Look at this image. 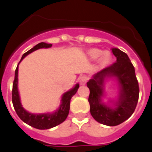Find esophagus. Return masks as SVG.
Here are the masks:
<instances>
[{
  "label": "esophagus",
  "mask_w": 152,
  "mask_h": 152,
  "mask_svg": "<svg viewBox=\"0 0 152 152\" xmlns=\"http://www.w3.org/2000/svg\"><path fill=\"white\" fill-rule=\"evenodd\" d=\"M87 80H88V78L85 76H81L79 78V82L80 83V85H85L86 83H87Z\"/></svg>",
  "instance_id": "1"
}]
</instances>
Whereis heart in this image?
Segmentation results:
<instances>
[{
    "label": "heart",
    "instance_id": "obj_1",
    "mask_svg": "<svg viewBox=\"0 0 152 152\" xmlns=\"http://www.w3.org/2000/svg\"><path fill=\"white\" fill-rule=\"evenodd\" d=\"M88 53L90 58L92 60H96L99 58V59H98L99 64L102 67L107 65L110 62L111 58H112L110 53L109 51H102L99 49H91L88 50Z\"/></svg>",
    "mask_w": 152,
    "mask_h": 152
}]
</instances>
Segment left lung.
I'll return each mask as SVG.
<instances>
[{
    "instance_id": "obj_1",
    "label": "left lung",
    "mask_w": 152,
    "mask_h": 152,
    "mask_svg": "<svg viewBox=\"0 0 152 152\" xmlns=\"http://www.w3.org/2000/svg\"><path fill=\"white\" fill-rule=\"evenodd\" d=\"M111 50L117 58L115 63L95 74L87 85L90 90L88 102L93 118L102 125L115 126L133 113L140 91L135 69L128 55L118 48H112ZM110 78L118 83V92L115 98L105 102L104 83Z\"/></svg>"
}]
</instances>
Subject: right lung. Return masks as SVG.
Listing matches in <instances>:
<instances>
[{
  "label": "right lung",
  "instance_id": "right-lung-1",
  "mask_svg": "<svg viewBox=\"0 0 152 152\" xmlns=\"http://www.w3.org/2000/svg\"><path fill=\"white\" fill-rule=\"evenodd\" d=\"M52 44L46 43V42H40L34 46L30 50L25 53L22 56V58L19 62L17 68L15 72V80L13 82L12 87V103L15 112L19 116V118L27 125H31L32 127L38 129H49L53 128L57 125H60L61 123L65 121L69 113L70 109V101L72 97L73 96L78 90L79 83H76L73 88H71L66 92H64L61 96V104L57 110L53 112H48V113H32L26 110L22 106L20 95L18 89V72H19V64L22 60L26 56L30 54L31 53L39 50V49H47L50 48Z\"/></svg>",
  "mask_w": 152,
  "mask_h": 152
}]
</instances>
